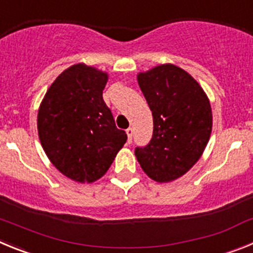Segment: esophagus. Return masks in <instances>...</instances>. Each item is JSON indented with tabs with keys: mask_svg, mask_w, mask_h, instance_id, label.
<instances>
[{
	"mask_svg": "<svg viewBox=\"0 0 253 253\" xmlns=\"http://www.w3.org/2000/svg\"><path fill=\"white\" fill-rule=\"evenodd\" d=\"M133 134H134L133 128H128V129H126V135H128V143H131V140H133Z\"/></svg>",
	"mask_w": 253,
	"mask_h": 253,
	"instance_id": "34e87169",
	"label": "esophagus"
}]
</instances>
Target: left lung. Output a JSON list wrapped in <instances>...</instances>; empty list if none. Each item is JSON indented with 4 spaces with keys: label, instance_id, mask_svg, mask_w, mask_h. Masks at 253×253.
Masks as SVG:
<instances>
[{
    "label": "left lung",
    "instance_id": "left-lung-1",
    "mask_svg": "<svg viewBox=\"0 0 253 253\" xmlns=\"http://www.w3.org/2000/svg\"><path fill=\"white\" fill-rule=\"evenodd\" d=\"M153 115V135L135 148L143 171L157 182L185 175L209 142L213 116L200 84L175 64H161L137 76Z\"/></svg>",
    "mask_w": 253,
    "mask_h": 253
}]
</instances>
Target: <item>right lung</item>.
Returning a JSON list of instances; mask_svg holds the SVG:
<instances>
[{"label":"right lung","mask_w":253,"mask_h":253,"mask_svg":"<svg viewBox=\"0 0 253 253\" xmlns=\"http://www.w3.org/2000/svg\"><path fill=\"white\" fill-rule=\"evenodd\" d=\"M106 72L78 63L60 73L38 111V134L55 169L76 182L106 173L126 142L102 99Z\"/></svg>","instance_id":"right-lung-1"}]
</instances>
